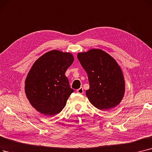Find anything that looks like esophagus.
Wrapping results in <instances>:
<instances>
[{"label": "esophagus", "instance_id": "obj_1", "mask_svg": "<svg viewBox=\"0 0 152 152\" xmlns=\"http://www.w3.org/2000/svg\"><path fill=\"white\" fill-rule=\"evenodd\" d=\"M77 93H79V94H83V92H84V89H83V88H82V87H81L80 89H77Z\"/></svg>", "mask_w": 152, "mask_h": 152}]
</instances>
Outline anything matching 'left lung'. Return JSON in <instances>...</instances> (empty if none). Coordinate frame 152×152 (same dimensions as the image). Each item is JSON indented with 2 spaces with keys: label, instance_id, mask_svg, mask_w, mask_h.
I'll use <instances>...</instances> for the list:
<instances>
[{
  "label": "left lung",
  "instance_id": "8db88e82",
  "mask_svg": "<svg viewBox=\"0 0 152 152\" xmlns=\"http://www.w3.org/2000/svg\"><path fill=\"white\" fill-rule=\"evenodd\" d=\"M86 71L89 89L86 94L96 108L107 110L121 102L125 93L122 71L114 59L100 49H91L77 55Z\"/></svg>",
  "mask_w": 152,
  "mask_h": 152
}]
</instances>
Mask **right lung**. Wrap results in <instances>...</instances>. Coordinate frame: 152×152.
<instances>
[{
    "label": "right lung",
    "instance_id": "1",
    "mask_svg": "<svg viewBox=\"0 0 152 152\" xmlns=\"http://www.w3.org/2000/svg\"><path fill=\"white\" fill-rule=\"evenodd\" d=\"M74 61L71 53L53 50L39 57L25 82V94L31 105L45 115L59 114L74 90L65 72Z\"/></svg>",
    "mask_w": 152,
    "mask_h": 152
}]
</instances>
